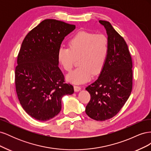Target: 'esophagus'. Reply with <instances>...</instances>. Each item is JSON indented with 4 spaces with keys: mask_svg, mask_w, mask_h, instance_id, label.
<instances>
[{
    "mask_svg": "<svg viewBox=\"0 0 151 151\" xmlns=\"http://www.w3.org/2000/svg\"><path fill=\"white\" fill-rule=\"evenodd\" d=\"M74 89L75 92H79V91L81 89V88L80 86H74Z\"/></svg>",
    "mask_w": 151,
    "mask_h": 151,
    "instance_id": "1",
    "label": "esophagus"
}]
</instances>
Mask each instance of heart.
I'll use <instances>...</instances> for the list:
<instances>
[{"label": "heart", "instance_id": "b5f03b06", "mask_svg": "<svg viewBox=\"0 0 151 151\" xmlns=\"http://www.w3.org/2000/svg\"><path fill=\"white\" fill-rule=\"evenodd\" d=\"M109 52V41L106 36L80 31L68 42V48L58 50V60L64 70L69 72L75 59L80 58V66L67 76V80L74 84H83L101 72Z\"/></svg>", "mask_w": 151, "mask_h": 151}]
</instances>
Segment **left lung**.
Returning a JSON list of instances; mask_svg holds the SVG:
<instances>
[{
    "label": "left lung",
    "mask_w": 151,
    "mask_h": 151,
    "mask_svg": "<svg viewBox=\"0 0 151 151\" xmlns=\"http://www.w3.org/2000/svg\"><path fill=\"white\" fill-rule=\"evenodd\" d=\"M106 29L109 52L98 79L86 88L91 99L86 113L91 118L105 121L120 111L132 89V60L125 40L106 21H99Z\"/></svg>",
    "instance_id": "8db88e82"
}]
</instances>
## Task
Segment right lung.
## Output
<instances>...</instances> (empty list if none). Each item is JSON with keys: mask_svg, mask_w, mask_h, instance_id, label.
Here are the masks:
<instances>
[{"mask_svg": "<svg viewBox=\"0 0 151 151\" xmlns=\"http://www.w3.org/2000/svg\"><path fill=\"white\" fill-rule=\"evenodd\" d=\"M76 26L56 19L41 22L26 36L17 56L15 84L24 111L45 122L60 113L62 98L74 93L58 67V50Z\"/></svg>", "mask_w": 151, "mask_h": 151, "instance_id": "obj_1", "label": "right lung"}]
</instances>
